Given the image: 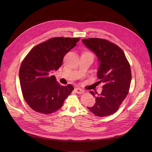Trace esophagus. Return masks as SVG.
I'll use <instances>...</instances> for the list:
<instances>
[{"instance_id":"esophagus-1","label":"esophagus","mask_w":152,"mask_h":152,"mask_svg":"<svg viewBox=\"0 0 152 152\" xmlns=\"http://www.w3.org/2000/svg\"><path fill=\"white\" fill-rule=\"evenodd\" d=\"M75 91L77 94H83V93L84 92V91L83 90V89H80V88H76V89H75Z\"/></svg>"}]
</instances>
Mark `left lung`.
<instances>
[{
    "mask_svg": "<svg viewBox=\"0 0 152 152\" xmlns=\"http://www.w3.org/2000/svg\"><path fill=\"white\" fill-rule=\"evenodd\" d=\"M83 43L95 53L99 61V84L103 83L102 92L95 97L96 102L87 107L92 113L103 117L115 113L129 92L131 82L130 65L120 47L100 38L84 39ZM95 96L97 92L91 91Z\"/></svg>",
    "mask_w": 152,
    "mask_h": 152,
    "instance_id": "left-lung-1",
    "label": "left lung"
}]
</instances>
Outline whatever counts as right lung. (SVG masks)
<instances>
[{
	"label": "right lung",
	"instance_id": "obj_1",
	"mask_svg": "<svg viewBox=\"0 0 152 152\" xmlns=\"http://www.w3.org/2000/svg\"><path fill=\"white\" fill-rule=\"evenodd\" d=\"M79 38L53 37L33 47L24 58L19 72L23 97L33 110L50 114L60 109L74 89L60 85L53 71L61 66L65 55Z\"/></svg>",
	"mask_w": 152,
	"mask_h": 152
}]
</instances>
